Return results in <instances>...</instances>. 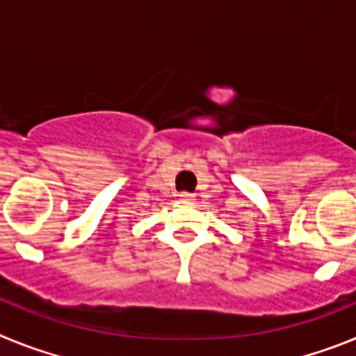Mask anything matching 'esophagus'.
Here are the masks:
<instances>
[{"label": "esophagus", "instance_id": "obj_1", "mask_svg": "<svg viewBox=\"0 0 356 356\" xmlns=\"http://www.w3.org/2000/svg\"><path fill=\"white\" fill-rule=\"evenodd\" d=\"M180 201H181V203H187V205H191V203H194V194L181 193L180 194Z\"/></svg>", "mask_w": 356, "mask_h": 356}]
</instances>
